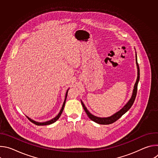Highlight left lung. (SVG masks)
Instances as JSON below:
<instances>
[{
    "label": "left lung",
    "instance_id": "left-lung-1",
    "mask_svg": "<svg viewBox=\"0 0 158 158\" xmlns=\"http://www.w3.org/2000/svg\"><path fill=\"white\" fill-rule=\"evenodd\" d=\"M136 63L137 69H138V77H137L136 83H135L134 86V89H133V91H132V94L131 98L128 101V102L124 105V106L121 109H120L119 111L116 112L115 114H114L113 115H112L109 117H107V118H100V117L96 116L92 114L91 112H90L87 110V109L85 107V106L84 105L83 102L81 100L82 107H83L85 112H86L87 116L90 119L93 121L94 122H95L98 124H110L114 123L118 119H119L123 114H124L131 107V106H132V104L134 102V100H135V99H136V97L137 90H138V82H139V75H140L139 67V65H138V63L136 52Z\"/></svg>",
    "mask_w": 158,
    "mask_h": 158
}]
</instances>
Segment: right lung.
Returning a JSON list of instances; mask_svg holds the SVG:
<instances>
[{"label":"right lung","mask_w":158,"mask_h":158,"mask_svg":"<svg viewBox=\"0 0 158 158\" xmlns=\"http://www.w3.org/2000/svg\"><path fill=\"white\" fill-rule=\"evenodd\" d=\"M68 91H69V89H67V92H66V93H65L64 101V102H63L62 108H61V109H60V112H59V113L55 118H54L53 119H51V120H49V121H46V122H44V123H39V122H37V121H35L32 120V119L29 118L28 116H26L27 118L29 119V120L31 122H32V123H34V124H35V125H37V126L49 125V124H51L55 123L56 121H57V120L59 119V118H60V115H61V114H62V111H63V110H64V106H65V101H66V99H67V93H68Z\"/></svg>","instance_id":"1"}]
</instances>
